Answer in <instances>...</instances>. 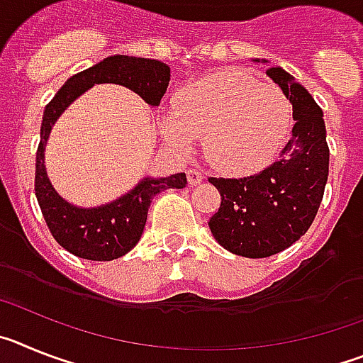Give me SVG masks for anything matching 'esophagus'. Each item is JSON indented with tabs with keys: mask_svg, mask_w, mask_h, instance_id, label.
Wrapping results in <instances>:
<instances>
[{
	"mask_svg": "<svg viewBox=\"0 0 363 363\" xmlns=\"http://www.w3.org/2000/svg\"><path fill=\"white\" fill-rule=\"evenodd\" d=\"M187 179L191 185H200L203 182V174H201L200 169H189Z\"/></svg>",
	"mask_w": 363,
	"mask_h": 363,
	"instance_id": "34e87169",
	"label": "esophagus"
}]
</instances>
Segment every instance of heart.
Instances as JSON below:
<instances>
[{
  "mask_svg": "<svg viewBox=\"0 0 363 363\" xmlns=\"http://www.w3.org/2000/svg\"><path fill=\"white\" fill-rule=\"evenodd\" d=\"M289 121L291 107L278 86L225 69L179 92L176 114L162 118V133L184 152L194 138H205L211 165L227 174H245L277 152Z\"/></svg>",
  "mask_w": 363,
  "mask_h": 363,
  "instance_id": "1",
  "label": "heart"
}]
</instances>
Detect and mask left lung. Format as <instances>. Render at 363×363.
I'll list each match as a JSON object with an SVG mask.
<instances>
[{
    "label": "left lung",
    "instance_id": "obj_1",
    "mask_svg": "<svg viewBox=\"0 0 363 363\" xmlns=\"http://www.w3.org/2000/svg\"><path fill=\"white\" fill-rule=\"evenodd\" d=\"M267 76L293 105L291 140L264 171L245 178H209L221 196L209 220L211 233L223 249L245 258H267L300 240L318 213L329 176L322 108L281 67L267 69Z\"/></svg>",
    "mask_w": 363,
    "mask_h": 363
}]
</instances>
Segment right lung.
Listing matches in <instances>:
<instances>
[{"label": "right lung", "instance_id": "right-lung-1", "mask_svg": "<svg viewBox=\"0 0 363 363\" xmlns=\"http://www.w3.org/2000/svg\"><path fill=\"white\" fill-rule=\"evenodd\" d=\"M171 82V67L158 60L116 54L104 62L74 74L65 82L45 107L41 121L40 145L36 152V191L38 203L47 227L56 242L74 256L94 262H111L125 256L140 242L147 221L150 201L165 189H184L187 185L185 172L167 178H143L127 194L98 207H78L57 194L50 184L45 167V147L50 130L62 112L91 86L99 83L123 85L142 96L150 107H158Z\"/></svg>", "mask_w": 363, "mask_h": 363}]
</instances>
